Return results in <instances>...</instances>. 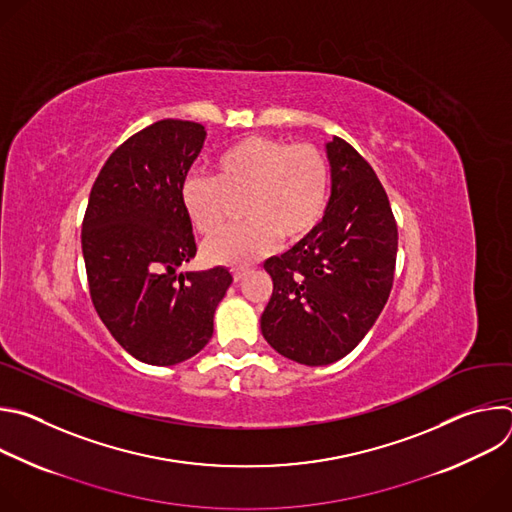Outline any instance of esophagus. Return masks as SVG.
Masks as SVG:
<instances>
[{
	"label": "esophagus",
	"mask_w": 512,
	"mask_h": 512,
	"mask_svg": "<svg viewBox=\"0 0 512 512\" xmlns=\"http://www.w3.org/2000/svg\"><path fill=\"white\" fill-rule=\"evenodd\" d=\"M245 275H247V267H235L233 269V279L235 281H241Z\"/></svg>",
	"instance_id": "1"
}]
</instances>
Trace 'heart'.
Listing matches in <instances>:
<instances>
[{
	"instance_id": "1",
	"label": "heart",
	"mask_w": 512,
	"mask_h": 512,
	"mask_svg": "<svg viewBox=\"0 0 512 512\" xmlns=\"http://www.w3.org/2000/svg\"><path fill=\"white\" fill-rule=\"evenodd\" d=\"M330 194V162L310 141L289 143L249 135L216 158L214 174L192 170L180 196L190 225L202 237L221 229L241 200L245 223L204 245L214 265L243 267L275 249L298 243L322 221Z\"/></svg>"
}]
</instances>
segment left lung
<instances>
[{
    "label": "left lung",
    "mask_w": 512,
    "mask_h": 512,
    "mask_svg": "<svg viewBox=\"0 0 512 512\" xmlns=\"http://www.w3.org/2000/svg\"><path fill=\"white\" fill-rule=\"evenodd\" d=\"M332 194L320 225L263 263L273 294L261 316L265 340L308 367L336 362L383 312L395 277L397 221L371 164L348 141L328 145Z\"/></svg>",
    "instance_id": "1"
}]
</instances>
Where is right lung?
<instances>
[{"label":"right lung","instance_id":"obj_1","mask_svg":"<svg viewBox=\"0 0 512 512\" xmlns=\"http://www.w3.org/2000/svg\"><path fill=\"white\" fill-rule=\"evenodd\" d=\"M194 121L162 119L125 139L101 168L83 218L91 302L137 360L170 367L200 352L233 275L178 273L196 255L180 188L204 143Z\"/></svg>","mask_w":512,"mask_h":512}]
</instances>
